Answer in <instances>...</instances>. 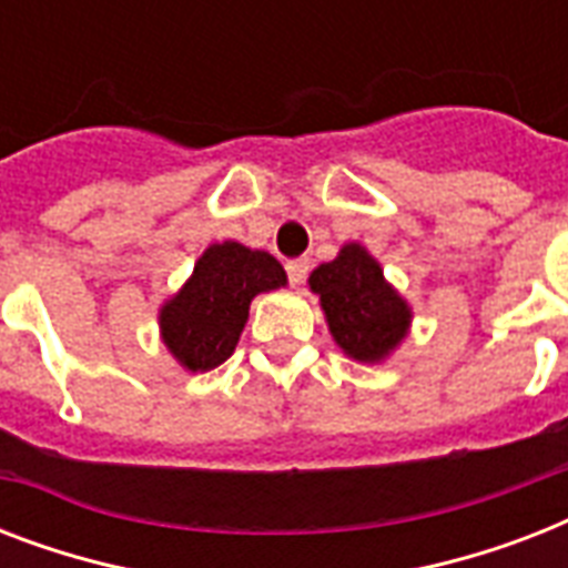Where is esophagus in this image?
<instances>
[{"label": "esophagus", "instance_id": "obj_1", "mask_svg": "<svg viewBox=\"0 0 568 568\" xmlns=\"http://www.w3.org/2000/svg\"><path fill=\"white\" fill-rule=\"evenodd\" d=\"M285 274H288V283L301 285L310 274V258H288L285 262Z\"/></svg>", "mask_w": 568, "mask_h": 568}]
</instances>
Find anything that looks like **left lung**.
<instances>
[{
  "instance_id": "left-lung-1",
  "label": "left lung",
  "mask_w": 568,
  "mask_h": 568,
  "mask_svg": "<svg viewBox=\"0 0 568 568\" xmlns=\"http://www.w3.org/2000/svg\"><path fill=\"white\" fill-rule=\"evenodd\" d=\"M321 294L329 333L347 356L377 363L406 336L409 310L383 280V271L359 244L342 247L338 258L324 262L310 276Z\"/></svg>"
}]
</instances>
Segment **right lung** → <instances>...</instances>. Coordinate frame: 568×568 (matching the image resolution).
<instances>
[{"instance_id": "add662e5", "label": "right lung", "mask_w": 568, "mask_h": 568, "mask_svg": "<svg viewBox=\"0 0 568 568\" xmlns=\"http://www.w3.org/2000/svg\"><path fill=\"white\" fill-rule=\"evenodd\" d=\"M285 285V271L265 250L223 241L205 250L185 288L162 310V338L189 372L226 363L247 324L250 301Z\"/></svg>"}]
</instances>
